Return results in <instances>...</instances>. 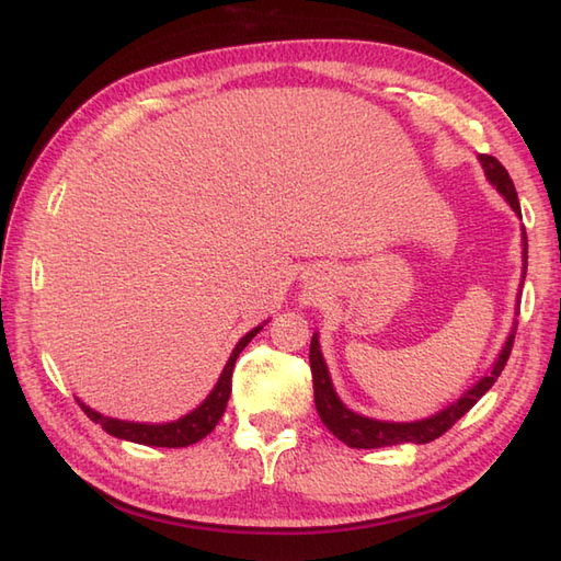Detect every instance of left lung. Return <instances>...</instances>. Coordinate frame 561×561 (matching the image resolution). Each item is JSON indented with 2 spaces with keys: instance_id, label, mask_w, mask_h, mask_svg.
I'll return each mask as SVG.
<instances>
[{
  "instance_id": "left-lung-1",
  "label": "left lung",
  "mask_w": 561,
  "mask_h": 561,
  "mask_svg": "<svg viewBox=\"0 0 561 561\" xmlns=\"http://www.w3.org/2000/svg\"><path fill=\"white\" fill-rule=\"evenodd\" d=\"M479 161L483 165L485 178L491 180V184L495 190L505 196L507 204L512 206V210L516 215H522V206H519V196H516L514 182L510 178V172L505 170L495 156L481 153ZM526 261H528V241H526V232H524V277H526ZM514 334H516V324L512 327V334L507 336L505 346H502L495 365L491 367L488 375L471 386V389L457 400V403L448 405L445 410L431 414L428 420H420V422H379V420H369L357 414L353 410H348L346 405L341 403V398L336 396L332 379H329V371L324 365V357L320 351V341L318 334H312L310 341V369H312V389H314V408H318L320 420L324 422V426L332 431V434L343 440L351 448H386V445H398V443H431L436 440L438 436H443L459 417L479 403L481 396L491 389V386L497 381V377L502 375V369L507 365V357L512 353L514 346Z\"/></svg>"
}]
</instances>
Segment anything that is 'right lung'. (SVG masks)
I'll use <instances>...</instances> for the list:
<instances>
[{"label": "right lung", "instance_id": "right-lung-1", "mask_svg": "<svg viewBox=\"0 0 561 561\" xmlns=\"http://www.w3.org/2000/svg\"><path fill=\"white\" fill-rule=\"evenodd\" d=\"M263 327H255L251 332L243 336L229 360L222 369V375L215 383V389L208 393V398L201 403L196 410H192L190 414H184L178 422H168V424H139V422H123V420H113V417H104V414L94 412L92 408H88L84 403H80V408L84 410V414L96 424H102V428L106 434L123 438V440H133V443H141V445H156V448H186V445L198 443L201 438H206L210 431L215 428V424L220 422L222 412L227 408L229 393H232V371H234V363L239 353L249 346L251 339L261 332Z\"/></svg>", "mask_w": 561, "mask_h": 561}]
</instances>
